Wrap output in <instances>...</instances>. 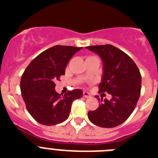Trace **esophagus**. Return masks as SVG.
<instances>
[{"label": "esophagus", "mask_w": 158, "mask_h": 158, "mask_svg": "<svg viewBox=\"0 0 158 158\" xmlns=\"http://www.w3.org/2000/svg\"><path fill=\"white\" fill-rule=\"evenodd\" d=\"M83 97L89 98L90 97V94H89V93H88L87 91H84V92H83Z\"/></svg>", "instance_id": "esophagus-1"}]
</instances>
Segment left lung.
<instances>
[{
    "label": "left lung",
    "mask_w": 158,
    "mask_h": 158,
    "mask_svg": "<svg viewBox=\"0 0 158 158\" xmlns=\"http://www.w3.org/2000/svg\"><path fill=\"white\" fill-rule=\"evenodd\" d=\"M102 61V77L98 92L111 95L110 100L96 95L100 102L95 110L88 112L91 123L102 127H114L123 123L135 109L141 89V75L131 57L110 44L89 46Z\"/></svg>",
    "instance_id": "left-lung-1"
}]
</instances>
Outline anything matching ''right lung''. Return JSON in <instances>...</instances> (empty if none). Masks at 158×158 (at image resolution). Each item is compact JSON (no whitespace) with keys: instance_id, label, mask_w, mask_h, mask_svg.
<instances>
[{"instance_id":"add662e5","label":"right lung","mask_w":158,"mask_h":158,"mask_svg":"<svg viewBox=\"0 0 158 158\" xmlns=\"http://www.w3.org/2000/svg\"><path fill=\"white\" fill-rule=\"evenodd\" d=\"M81 48L56 45L40 53L31 61L21 78L20 88L27 109L43 125L60 123L69 116L73 102L82 97L81 89L67 94L55 90V82L64 75L67 64Z\"/></svg>"}]
</instances>
